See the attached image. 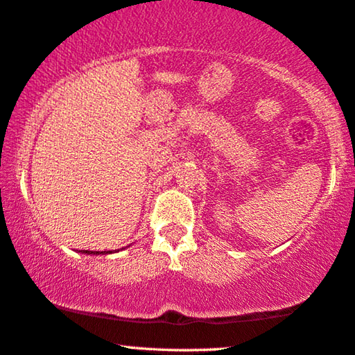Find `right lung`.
<instances>
[{"instance_id":"obj_1","label":"right lung","mask_w":355,"mask_h":355,"mask_svg":"<svg viewBox=\"0 0 355 355\" xmlns=\"http://www.w3.org/2000/svg\"><path fill=\"white\" fill-rule=\"evenodd\" d=\"M83 253H87V255H107V253H111L108 250H103V252H91V250H81Z\"/></svg>"}]
</instances>
